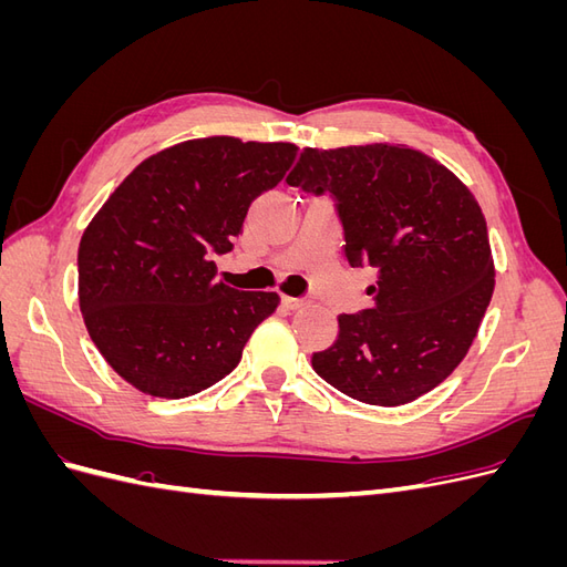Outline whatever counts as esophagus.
<instances>
[{
  "label": "esophagus",
  "instance_id": "34e87169",
  "mask_svg": "<svg viewBox=\"0 0 567 567\" xmlns=\"http://www.w3.org/2000/svg\"><path fill=\"white\" fill-rule=\"evenodd\" d=\"M281 302H284L286 310H300V307L305 305L302 298H281Z\"/></svg>",
  "mask_w": 567,
  "mask_h": 567
}]
</instances>
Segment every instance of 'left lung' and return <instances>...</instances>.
Wrapping results in <instances>:
<instances>
[{
    "label": "left lung",
    "mask_w": 567,
    "mask_h": 567,
    "mask_svg": "<svg viewBox=\"0 0 567 567\" xmlns=\"http://www.w3.org/2000/svg\"><path fill=\"white\" fill-rule=\"evenodd\" d=\"M288 186L329 194L352 267H373V307L338 317L312 369L348 398L400 406L466 357L494 290L487 221L447 167L406 146L305 148Z\"/></svg>",
    "instance_id": "8db88e82"
}]
</instances>
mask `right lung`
<instances>
[{"label": "right lung", "instance_id": "right-lung-1", "mask_svg": "<svg viewBox=\"0 0 567 567\" xmlns=\"http://www.w3.org/2000/svg\"><path fill=\"white\" fill-rule=\"evenodd\" d=\"M296 144L208 136L136 165L84 229L78 296L111 369L151 398L182 400L241 362L279 305L215 281L250 203L293 165Z\"/></svg>", "mask_w": 567, "mask_h": 567}]
</instances>
